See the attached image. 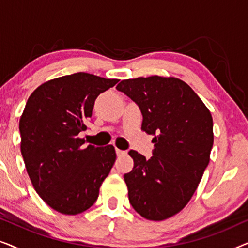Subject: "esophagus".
Wrapping results in <instances>:
<instances>
[{
	"label": "esophagus",
	"mask_w": 248,
	"mask_h": 248,
	"mask_svg": "<svg viewBox=\"0 0 248 248\" xmlns=\"http://www.w3.org/2000/svg\"><path fill=\"white\" fill-rule=\"evenodd\" d=\"M125 154H126V151L120 150V149H117V148H116V155H118V157H120V155H125Z\"/></svg>",
	"instance_id": "esophagus-1"
}]
</instances>
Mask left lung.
<instances>
[{
  "label": "left lung",
  "instance_id": "left-lung-1",
  "mask_svg": "<svg viewBox=\"0 0 248 248\" xmlns=\"http://www.w3.org/2000/svg\"><path fill=\"white\" fill-rule=\"evenodd\" d=\"M116 89L140 108L141 128L154 135L150 159L130 150L134 167L124 175L128 200L139 215L161 221L182 211L210 161L213 121L191 87L177 78L122 80Z\"/></svg>",
  "mask_w": 248,
  "mask_h": 248
}]
</instances>
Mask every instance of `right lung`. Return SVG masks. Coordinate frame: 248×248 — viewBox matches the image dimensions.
<instances>
[{
	"mask_svg": "<svg viewBox=\"0 0 248 248\" xmlns=\"http://www.w3.org/2000/svg\"><path fill=\"white\" fill-rule=\"evenodd\" d=\"M117 79L79 72L49 80L30 94L20 117L21 155L33 188L63 215L86 211L97 201L116 152L113 145L83 147L94 100Z\"/></svg>",
	"mask_w": 248,
	"mask_h": 248,
	"instance_id": "right-lung-1",
	"label": "right lung"
}]
</instances>
